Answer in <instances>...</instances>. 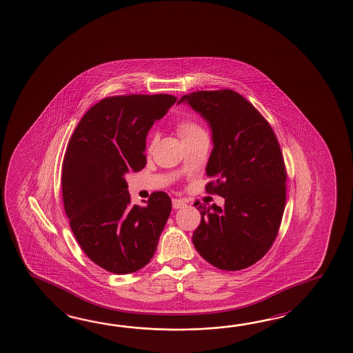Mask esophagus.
Segmentation results:
<instances>
[{
	"label": "esophagus",
	"instance_id": "esophagus-1",
	"mask_svg": "<svg viewBox=\"0 0 353 353\" xmlns=\"http://www.w3.org/2000/svg\"><path fill=\"white\" fill-rule=\"evenodd\" d=\"M172 206L173 209H180V208H183V206H186V203H185L183 200H179V199H173Z\"/></svg>",
	"mask_w": 353,
	"mask_h": 353
}]
</instances>
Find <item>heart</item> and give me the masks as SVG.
I'll return each mask as SVG.
<instances>
[{"label": "heart", "mask_w": 353, "mask_h": 353, "mask_svg": "<svg viewBox=\"0 0 353 353\" xmlns=\"http://www.w3.org/2000/svg\"><path fill=\"white\" fill-rule=\"evenodd\" d=\"M176 130L182 138V141H188V139H192V138L206 134L204 128L200 125V123L196 121L195 119L191 118H183L179 120L176 123ZM153 143H154V139L152 141L150 145H153Z\"/></svg>", "instance_id": "1"}]
</instances>
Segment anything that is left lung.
<instances>
[{"instance_id":"obj_1","label":"left lung","mask_w":353,"mask_h":353,"mask_svg":"<svg viewBox=\"0 0 353 353\" xmlns=\"http://www.w3.org/2000/svg\"><path fill=\"white\" fill-rule=\"evenodd\" d=\"M185 101L212 126L205 191L225 199L224 208L197 204L201 221L192 242L212 266L244 270L270 251L281 225L288 173L280 144L259 110L233 90L196 91L179 103Z\"/></svg>"}]
</instances>
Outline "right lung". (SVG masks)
<instances>
[{
	"instance_id": "add662e5",
	"label": "right lung",
	"mask_w": 353,
	"mask_h": 353,
	"mask_svg": "<svg viewBox=\"0 0 353 353\" xmlns=\"http://www.w3.org/2000/svg\"><path fill=\"white\" fill-rule=\"evenodd\" d=\"M177 101L172 94L111 96L81 119L62 165L64 210L87 257L112 274H133L154 256L171 214L163 191L132 204L125 176L147 165L145 138Z\"/></svg>"
}]
</instances>
